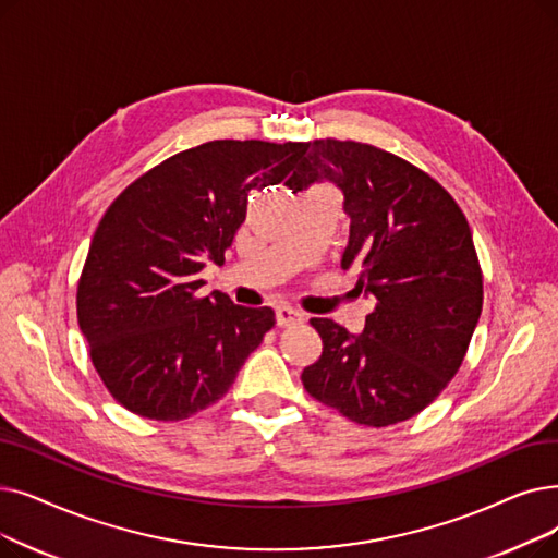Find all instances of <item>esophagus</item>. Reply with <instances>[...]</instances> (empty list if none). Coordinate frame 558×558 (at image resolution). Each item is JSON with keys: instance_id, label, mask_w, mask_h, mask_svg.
Returning a JSON list of instances; mask_svg holds the SVG:
<instances>
[{"instance_id": "obj_1", "label": "esophagus", "mask_w": 558, "mask_h": 558, "mask_svg": "<svg viewBox=\"0 0 558 558\" xmlns=\"http://www.w3.org/2000/svg\"><path fill=\"white\" fill-rule=\"evenodd\" d=\"M303 319H305V314H303L301 310L292 307V305H280V307L276 310V322H278V326H296V324H301Z\"/></svg>"}]
</instances>
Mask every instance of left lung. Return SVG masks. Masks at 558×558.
Returning <instances> with one entry per match:
<instances>
[{"instance_id":"obj_1","label":"left lung","mask_w":558,"mask_h":558,"mask_svg":"<svg viewBox=\"0 0 558 558\" xmlns=\"http://www.w3.org/2000/svg\"><path fill=\"white\" fill-rule=\"evenodd\" d=\"M287 180H328L351 219L344 269L374 296L365 330L310 319L324 351L301 374L310 397L355 424L390 426L435 401L463 365L483 307V276L465 214L410 161L357 141L317 138Z\"/></svg>"}]
</instances>
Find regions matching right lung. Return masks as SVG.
Wrapping results in <instances>:
<instances>
[{"mask_svg":"<svg viewBox=\"0 0 558 558\" xmlns=\"http://www.w3.org/2000/svg\"><path fill=\"white\" fill-rule=\"evenodd\" d=\"M305 143L209 141L168 157L105 211L77 287L95 372L130 413L178 422L219 401L276 324L271 307L201 296L248 193L280 184Z\"/></svg>","mask_w":558,"mask_h":558,"instance_id":"right-lung-1","label":"right lung"}]
</instances>
